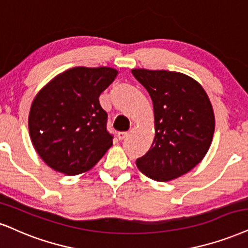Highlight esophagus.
Here are the masks:
<instances>
[{
  "instance_id": "34e87169",
  "label": "esophagus",
  "mask_w": 248,
  "mask_h": 248,
  "mask_svg": "<svg viewBox=\"0 0 248 248\" xmlns=\"http://www.w3.org/2000/svg\"><path fill=\"white\" fill-rule=\"evenodd\" d=\"M127 136H129V133H127V132H118V133H117V138H118L119 140L125 139Z\"/></svg>"
}]
</instances>
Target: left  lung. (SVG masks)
<instances>
[{
	"mask_svg": "<svg viewBox=\"0 0 248 248\" xmlns=\"http://www.w3.org/2000/svg\"><path fill=\"white\" fill-rule=\"evenodd\" d=\"M148 92L154 110L155 137L136 161L148 178L169 182L198 166L212 145L215 115L206 91L187 75L167 70L132 69Z\"/></svg>",
	"mask_w": 248,
	"mask_h": 248,
	"instance_id": "obj_1",
	"label": "left lung"
}]
</instances>
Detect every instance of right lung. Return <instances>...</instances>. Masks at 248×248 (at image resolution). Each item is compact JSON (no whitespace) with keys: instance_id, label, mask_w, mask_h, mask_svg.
Returning a JSON list of instances; mask_svg holds the SVG:
<instances>
[{"instance_id":"1","label":"right lung","mask_w":248,"mask_h":248,"mask_svg":"<svg viewBox=\"0 0 248 248\" xmlns=\"http://www.w3.org/2000/svg\"><path fill=\"white\" fill-rule=\"evenodd\" d=\"M118 71L108 66H76L38 92L29 115L30 138L51 169L75 176L92 169L112 146L107 112L99 96Z\"/></svg>"}]
</instances>
